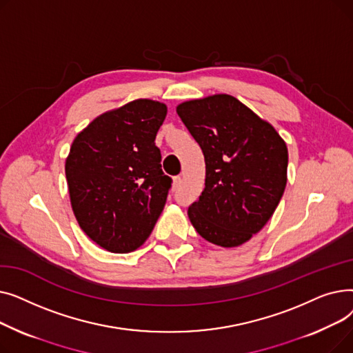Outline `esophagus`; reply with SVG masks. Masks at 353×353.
<instances>
[{
	"mask_svg": "<svg viewBox=\"0 0 353 353\" xmlns=\"http://www.w3.org/2000/svg\"><path fill=\"white\" fill-rule=\"evenodd\" d=\"M180 184H181V177H180V176L173 177V183H172L173 189H179V188H180Z\"/></svg>",
	"mask_w": 353,
	"mask_h": 353,
	"instance_id": "obj_1",
	"label": "esophagus"
}]
</instances>
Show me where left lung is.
<instances>
[{
  "mask_svg": "<svg viewBox=\"0 0 353 353\" xmlns=\"http://www.w3.org/2000/svg\"><path fill=\"white\" fill-rule=\"evenodd\" d=\"M176 111L206 163L205 189L188 210L196 232L237 248L268 223L288 181V147L276 128L242 101L212 94Z\"/></svg>",
  "mask_w": 353,
  "mask_h": 353,
  "instance_id": "1",
  "label": "left lung"
}]
</instances>
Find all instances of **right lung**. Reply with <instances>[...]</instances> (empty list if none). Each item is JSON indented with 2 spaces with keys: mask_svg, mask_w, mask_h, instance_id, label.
Returning <instances> with one entry per match:
<instances>
[{
  "mask_svg": "<svg viewBox=\"0 0 353 353\" xmlns=\"http://www.w3.org/2000/svg\"><path fill=\"white\" fill-rule=\"evenodd\" d=\"M164 103L137 99L97 116L65 159L70 203L81 230L107 252L128 253L150 236L172 179L154 140Z\"/></svg>",
  "mask_w": 353,
  "mask_h": 353,
  "instance_id": "1",
  "label": "right lung"
}]
</instances>
